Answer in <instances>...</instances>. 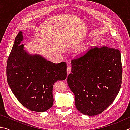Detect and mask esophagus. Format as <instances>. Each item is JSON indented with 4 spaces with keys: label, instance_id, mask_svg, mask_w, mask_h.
Segmentation results:
<instances>
[{
    "label": "esophagus",
    "instance_id": "obj_1",
    "mask_svg": "<svg viewBox=\"0 0 130 130\" xmlns=\"http://www.w3.org/2000/svg\"><path fill=\"white\" fill-rule=\"evenodd\" d=\"M71 67L70 66H68L67 68V74H69L70 73H71Z\"/></svg>",
    "mask_w": 130,
    "mask_h": 130
}]
</instances>
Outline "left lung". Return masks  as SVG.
Returning <instances> with one entry per match:
<instances>
[{"label": "left lung", "instance_id": "1", "mask_svg": "<svg viewBox=\"0 0 130 130\" xmlns=\"http://www.w3.org/2000/svg\"><path fill=\"white\" fill-rule=\"evenodd\" d=\"M67 83L77 110L85 115L101 113L114 101L121 87L122 66L119 50L91 47L71 61Z\"/></svg>", "mask_w": 130, "mask_h": 130}]
</instances>
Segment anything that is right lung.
<instances>
[{"label": "right lung", "mask_w": 130, "mask_h": 130, "mask_svg": "<svg viewBox=\"0 0 130 130\" xmlns=\"http://www.w3.org/2000/svg\"><path fill=\"white\" fill-rule=\"evenodd\" d=\"M22 40L19 32L7 60V82L23 106L31 111L44 112L53 104L54 83L66 78V63L55 64L40 55H29L20 44Z\"/></svg>", "instance_id": "1"}]
</instances>
